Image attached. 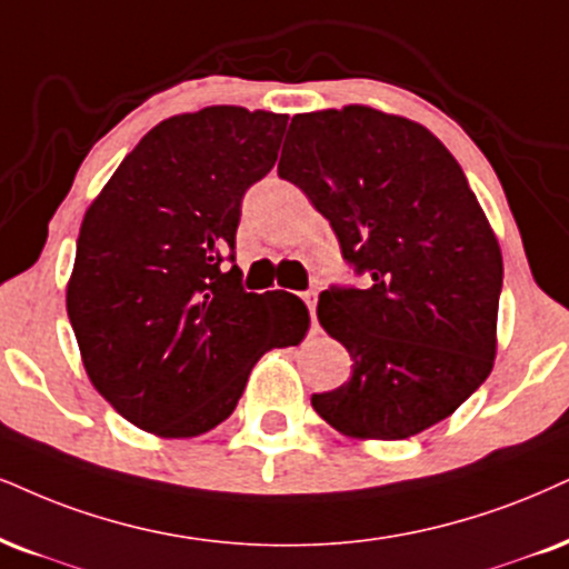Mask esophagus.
<instances>
[{"instance_id":"1","label":"esophagus","mask_w":569,"mask_h":569,"mask_svg":"<svg viewBox=\"0 0 569 569\" xmlns=\"http://www.w3.org/2000/svg\"><path fill=\"white\" fill-rule=\"evenodd\" d=\"M303 300H306V306H308V313H311L313 329H317V300H319V292L317 290H308V292H303Z\"/></svg>"}]
</instances>
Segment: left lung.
<instances>
[{"instance_id": "left-lung-1", "label": "left lung", "mask_w": 569, "mask_h": 569, "mask_svg": "<svg viewBox=\"0 0 569 569\" xmlns=\"http://www.w3.org/2000/svg\"><path fill=\"white\" fill-rule=\"evenodd\" d=\"M277 171L371 279L319 296V325L353 375L313 392V409L356 440H403L451 417L493 369L503 282L461 166L422 123L346 104L292 118Z\"/></svg>"}]
</instances>
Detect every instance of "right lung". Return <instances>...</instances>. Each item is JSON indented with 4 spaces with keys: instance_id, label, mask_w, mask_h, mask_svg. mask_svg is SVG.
Segmentation results:
<instances>
[{
    "instance_id": "obj_1",
    "label": "right lung",
    "mask_w": 569,
    "mask_h": 569,
    "mask_svg": "<svg viewBox=\"0 0 569 569\" xmlns=\"http://www.w3.org/2000/svg\"><path fill=\"white\" fill-rule=\"evenodd\" d=\"M284 126L237 104L166 118L83 213L68 319L89 382L139 430H213L266 350L306 338L303 300L244 292L223 266L244 189L271 171Z\"/></svg>"
}]
</instances>
